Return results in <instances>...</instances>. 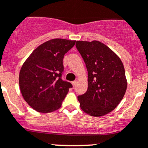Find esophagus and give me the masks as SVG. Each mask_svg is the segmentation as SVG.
<instances>
[{"instance_id":"34e87169","label":"esophagus","mask_w":148,"mask_h":148,"mask_svg":"<svg viewBox=\"0 0 148 148\" xmlns=\"http://www.w3.org/2000/svg\"><path fill=\"white\" fill-rule=\"evenodd\" d=\"M71 84H72V85H73V86H75V85H76V84H77V82H76V81H74V82H71Z\"/></svg>"}]
</instances>
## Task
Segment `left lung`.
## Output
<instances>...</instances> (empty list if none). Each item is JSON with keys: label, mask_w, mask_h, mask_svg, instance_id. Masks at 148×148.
<instances>
[{"label": "left lung", "mask_w": 148, "mask_h": 148, "mask_svg": "<svg viewBox=\"0 0 148 148\" xmlns=\"http://www.w3.org/2000/svg\"><path fill=\"white\" fill-rule=\"evenodd\" d=\"M77 50L88 71V89L78 96L80 107L93 117L105 115L120 104L127 86L125 68L119 56L98 41H77Z\"/></svg>", "instance_id": "8db88e82"}]
</instances>
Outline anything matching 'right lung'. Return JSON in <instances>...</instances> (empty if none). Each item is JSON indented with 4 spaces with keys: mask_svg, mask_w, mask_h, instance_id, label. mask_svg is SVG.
I'll return each mask as SVG.
<instances>
[{
    "mask_svg": "<svg viewBox=\"0 0 148 148\" xmlns=\"http://www.w3.org/2000/svg\"><path fill=\"white\" fill-rule=\"evenodd\" d=\"M76 41L54 38L41 44L31 53L19 73L23 99L38 112L58 110L67 95L70 82L62 79L63 59Z\"/></svg>",
    "mask_w": 148,
    "mask_h": 148,
    "instance_id": "1",
    "label": "right lung"
}]
</instances>
